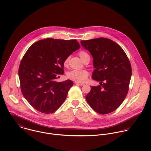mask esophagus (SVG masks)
I'll return each mask as SVG.
<instances>
[{"instance_id":"esophagus-1","label":"esophagus","mask_w":151,"mask_h":151,"mask_svg":"<svg viewBox=\"0 0 151 151\" xmlns=\"http://www.w3.org/2000/svg\"><path fill=\"white\" fill-rule=\"evenodd\" d=\"M75 84L77 85H80V86H83V85H85V84L83 83H79V82H76Z\"/></svg>"}]
</instances>
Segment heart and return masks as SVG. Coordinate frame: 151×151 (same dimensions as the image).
<instances>
[{"label":"heart","mask_w":151,"mask_h":151,"mask_svg":"<svg viewBox=\"0 0 151 151\" xmlns=\"http://www.w3.org/2000/svg\"><path fill=\"white\" fill-rule=\"evenodd\" d=\"M79 56L83 62H85L87 58H90L89 55L86 52H84V51L79 52ZM69 60V57L66 58L65 59L63 62L64 66H66L68 65ZM88 75H89V73L86 70H73L68 72L67 77L69 79L73 80L74 81H76L77 82H83L86 81Z\"/></svg>","instance_id":"heart-1"}]
</instances>
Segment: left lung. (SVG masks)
<instances>
[{
    "mask_svg": "<svg viewBox=\"0 0 151 151\" xmlns=\"http://www.w3.org/2000/svg\"><path fill=\"white\" fill-rule=\"evenodd\" d=\"M82 46L93 58V80L100 85L91 86L86 99L91 107L101 114L115 111L124 101L132 75L129 60L122 48L108 38L81 40Z\"/></svg>",
    "mask_w": 151,
    "mask_h": 151,
    "instance_id": "8db88e82",
    "label": "left lung"
}]
</instances>
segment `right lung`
Segmentation results:
<instances>
[{
    "label": "right lung",
    "mask_w": 151,
    "mask_h": 151,
    "mask_svg": "<svg viewBox=\"0 0 151 151\" xmlns=\"http://www.w3.org/2000/svg\"><path fill=\"white\" fill-rule=\"evenodd\" d=\"M80 45L76 40L47 38L33 43L23 57L19 68L22 93L37 111H56L65 101L73 82H56L63 75V62Z\"/></svg>",
    "instance_id": "obj_1"
}]
</instances>
